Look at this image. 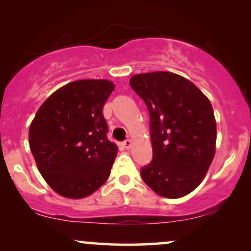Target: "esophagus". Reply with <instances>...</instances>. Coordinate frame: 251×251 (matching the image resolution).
Here are the masks:
<instances>
[{"mask_svg": "<svg viewBox=\"0 0 251 251\" xmlns=\"http://www.w3.org/2000/svg\"><path fill=\"white\" fill-rule=\"evenodd\" d=\"M123 146H124V147H125L126 149H129V148H131V146H132V140H131V139H127V140L124 141Z\"/></svg>", "mask_w": 251, "mask_h": 251, "instance_id": "34e87169", "label": "esophagus"}]
</instances>
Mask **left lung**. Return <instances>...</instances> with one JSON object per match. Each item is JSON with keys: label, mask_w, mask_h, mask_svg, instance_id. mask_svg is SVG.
Segmentation results:
<instances>
[{"label": "left lung", "mask_w": 251, "mask_h": 251, "mask_svg": "<svg viewBox=\"0 0 251 251\" xmlns=\"http://www.w3.org/2000/svg\"><path fill=\"white\" fill-rule=\"evenodd\" d=\"M133 90L151 117L153 160L141 169L144 182L164 198H180L205 178L213 161L217 123L201 89L170 72L133 75Z\"/></svg>", "instance_id": "8db88e82"}]
</instances>
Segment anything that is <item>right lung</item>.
<instances>
[{
	"label": "right lung",
	"instance_id": "add662e5",
	"mask_svg": "<svg viewBox=\"0 0 251 251\" xmlns=\"http://www.w3.org/2000/svg\"><path fill=\"white\" fill-rule=\"evenodd\" d=\"M113 90L109 80L71 82L41 104L31 123L38 170L65 198L93 195L109 178L118 147L106 138L103 106Z\"/></svg>",
	"mask_w": 251,
	"mask_h": 251
}]
</instances>
